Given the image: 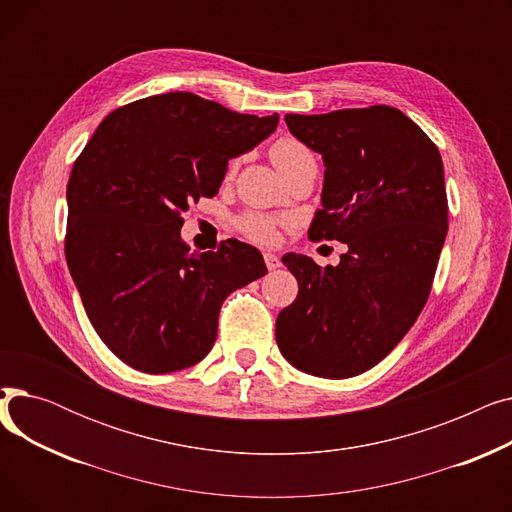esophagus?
Returning a JSON list of instances; mask_svg holds the SVG:
<instances>
[{"mask_svg": "<svg viewBox=\"0 0 512 512\" xmlns=\"http://www.w3.org/2000/svg\"><path fill=\"white\" fill-rule=\"evenodd\" d=\"M263 261L267 265V270H278V267L282 265L280 263V257L274 255V253H263Z\"/></svg>", "mask_w": 512, "mask_h": 512, "instance_id": "34e87169", "label": "esophagus"}]
</instances>
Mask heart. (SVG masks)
<instances>
[{
    "label": "heart",
    "instance_id": "b5f03b06",
    "mask_svg": "<svg viewBox=\"0 0 512 512\" xmlns=\"http://www.w3.org/2000/svg\"><path fill=\"white\" fill-rule=\"evenodd\" d=\"M270 157L282 176L288 174L292 168L305 164V161H315L311 149L292 137H280L278 141H274L270 147ZM236 164H238L236 159L230 161L228 176L234 174ZM236 228L255 242H272L278 236V222L261 213H242L236 220Z\"/></svg>",
    "mask_w": 512,
    "mask_h": 512
}]
</instances>
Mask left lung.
<instances>
[{
    "mask_svg": "<svg viewBox=\"0 0 512 512\" xmlns=\"http://www.w3.org/2000/svg\"><path fill=\"white\" fill-rule=\"evenodd\" d=\"M324 157L311 240H340V263L286 253L299 294L276 319L282 355L317 378H353L405 338L427 303L448 230L442 157L390 105L284 116Z\"/></svg>",
    "mask_w": 512,
    "mask_h": 512,
    "instance_id": "8db88e82",
    "label": "left lung"
}]
</instances>
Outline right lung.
Masks as SVG:
<instances>
[{
  "instance_id": "add662e5",
  "label": "right lung",
  "mask_w": 512,
  "mask_h": 512,
  "mask_svg": "<svg viewBox=\"0 0 512 512\" xmlns=\"http://www.w3.org/2000/svg\"><path fill=\"white\" fill-rule=\"evenodd\" d=\"M195 93L153 95L107 116L72 166L64 251L99 338L126 365L170 373L199 363L230 292L267 274L261 253L228 238L191 253L182 213L215 197L228 159L278 126Z\"/></svg>"
}]
</instances>
